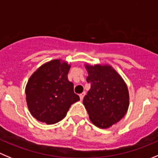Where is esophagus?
Instances as JSON below:
<instances>
[{"mask_svg":"<svg viewBox=\"0 0 158 158\" xmlns=\"http://www.w3.org/2000/svg\"><path fill=\"white\" fill-rule=\"evenodd\" d=\"M85 92H82L81 94H80V99L81 100H82V99L84 98V97H85Z\"/></svg>","mask_w":158,"mask_h":158,"instance_id":"obj_1","label":"esophagus"}]
</instances>
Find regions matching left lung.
I'll list each match as a JSON object with an SVG mask.
<instances>
[{
  "mask_svg": "<svg viewBox=\"0 0 158 158\" xmlns=\"http://www.w3.org/2000/svg\"><path fill=\"white\" fill-rule=\"evenodd\" d=\"M87 82L91 88L83 99L91 123L107 129L123 118L128 110L130 95L122 77L108 64H85Z\"/></svg>",
  "mask_w": 158,
  "mask_h": 158,
  "instance_id": "obj_1",
  "label": "left lung"
}]
</instances>
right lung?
<instances>
[{
  "instance_id": "right-lung-1",
  "label": "right lung",
  "mask_w": 158,
  "mask_h": 158,
  "mask_svg": "<svg viewBox=\"0 0 158 158\" xmlns=\"http://www.w3.org/2000/svg\"><path fill=\"white\" fill-rule=\"evenodd\" d=\"M70 64L52 60L39 67L25 88L28 110L34 118L48 125L55 124L67 115L72 104L80 100L67 78Z\"/></svg>"
}]
</instances>
